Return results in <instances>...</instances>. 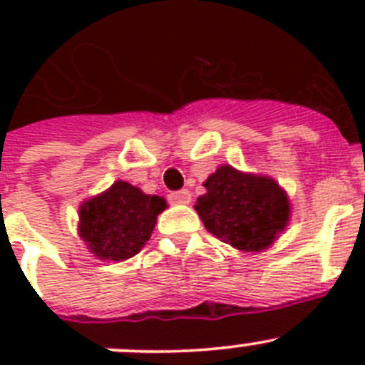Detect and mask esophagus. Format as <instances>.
<instances>
[{
	"label": "esophagus",
	"mask_w": 365,
	"mask_h": 365,
	"mask_svg": "<svg viewBox=\"0 0 365 365\" xmlns=\"http://www.w3.org/2000/svg\"><path fill=\"white\" fill-rule=\"evenodd\" d=\"M192 195H190L188 190H179V192L168 193V201L173 202V205H188Z\"/></svg>",
	"instance_id": "obj_1"
}]
</instances>
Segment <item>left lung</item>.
Returning <instances> with one entry per match:
<instances>
[{
    "label": "left lung",
    "instance_id": "left-lung-1",
    "mask_svg": "<svg viewBox=\"0 0 365 365\" xmlns=\"http://www.w3.org/2000/svg\"><path fill=\"white\" fill-rule=\"evenodd\" d=\"M195 210L206 230L245 252H259L276 241L291 217L285 190L265 175L222 164L205 182Z\"/></svg>",
    "mask_w": 365,
    "mask_h": 365
}]
</instances>
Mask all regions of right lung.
<instances>
[{
  "instance_id": "obj_1",
  "label": "right lung",
  "mask_w": 365,
  "mask_h": 365,
  "mask_svg": "<svg viewBox=\"0 0 365 365\" xmlns=\"http://www.w3.org/2000/svg\"><path fill=\"white\" fill-rule=\"evenodd\" d=\"M166 208L159 195H146L125 180L80 206V237L98 259L124 261L150 240L157 215Z\"/></svg>"
}]
</instances>
